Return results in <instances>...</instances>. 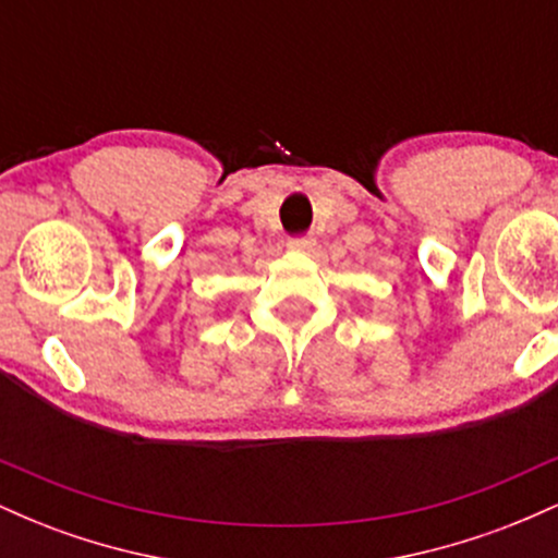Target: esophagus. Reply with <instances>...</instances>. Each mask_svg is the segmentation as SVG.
<instances>
[{
  "label": "esophagus",
  "mask_w": 558,
  "mask_h": 558,
  "mask_svg": "<svg viewBox=\"0 0 558 558\" xmlns=\"http://www.w3.org/2000/svg\"><path fill=\"white\" fill-rule=\"evenodd\" d=\"M315 246H317V241L312 239V235H301V239H291V241H288V248H291V252H296V254H310V252H315Z\"/></svg>",
  "instance_id": "1"
}]
</instances>
